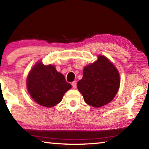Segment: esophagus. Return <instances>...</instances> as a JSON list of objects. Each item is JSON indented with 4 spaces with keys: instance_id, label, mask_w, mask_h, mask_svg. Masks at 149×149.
Wrapping results in <instances>:
<instances>
[{
    "instance_id": "1",
    "label": "esophagus",
    "mask_w": 149,
    "mask_h": 149,
    "mask_svg": "<svg viewBox=\"0 0 149 149\" xmlns=\"http://www.w3.org/2000/svg\"><path fill=\"white\" fill-rule=\"evenodd\" d=\"M72 87H73V88H74V89H75V88L77 87V81H73L72 83Z\"/></svg>"
}]
</instances>
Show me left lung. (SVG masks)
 Here are the masks:
<instances>
[{
	"mask_svg": "<svg viewBox=\"0 0 149 149\" xmlns=\"http://www.w3.org/2000/svg\"><path fill=\"white\" fill-rule=\"evenodd\" d=\"M120 75L117 69L107 58L98 56L96 62L84 69V76L77 87L85 102L99 108L112 101L120 87Z\"/></svg>",
	"mask_w": 149,
	"mask_h": 149,
	"instance_id": "obj_1",
	"label": "left lung"
}]
</instances>
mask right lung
Segmentation results:
<instances>
[{"mask_svg":"<svg viewBox=\"0 0 149 149\" xmlns=\"http://www.w3.org/2000/svg\"><path fill=\"white\" fill-rule=\"evenodd\" d=\"M28 92L35 102L52 107L61 101L64 93L72 87L65 77L52 65L39 62L30 71L27 79Z\"/></svg>","mask_w":149,"mask_h":149,"instance_id":"right-lung-1","label":"right lung"}]
</instances>
